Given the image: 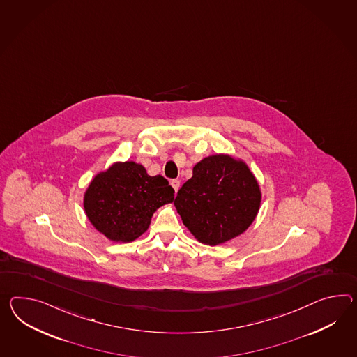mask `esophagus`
<instances>
[{
    "instance_id": "obj_1",
    "label": "esophagus",
    "mask_w": 357,
    "mask_h": 357,
    "mask_svg": "<svg viewBox=\"0 0 357 357\" xmlns=\"http://www.w3.org/2000/svg\"><path fill=\"white\" fill-rule=\"evenodd\" d=\"M172 187L174 188L175 192L178 191L179 187H181V182H179L178 179H173V181H172Z\"/></svg>"
}]
</instances>
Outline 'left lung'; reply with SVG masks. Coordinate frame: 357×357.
I'll return each mask as SVG.
<instances>
[{"mask_svg":"<svg viewBox=\"0 0 357 357\" xmlns=\"http://www.w3.org/2000/svg\"><path fill=\"white\" fill-rule=\"evenodd\" d=\"M174 205L192 235L214 246L241 235L252 225L261 206V190L245 162L215 155L195 165Z\"/></svg>","mask_w":357,"mask_h":357,"instance_id":"left-lung-1","label":"left lung"}]
</instances>
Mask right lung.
Here are the masks:
<instances>
[{
  "instance_id": "1",
  "label": "right lung",
  "mask_w": 357,
  "mask_h": 357,
  "mask_svg": "<svg viewBox=\"0 0 357 357\" xmlns=\"http://www.w3.org/2000/svg\"><path fill=\"white\" fill-rule=\"evenodd\" d=\"M174 201L164 176L147 174L132 161L116 162L91 181L84 208L91 225L112 241L130 243L143 235L160 206Z\"/></svg>"
}]
</instances>
